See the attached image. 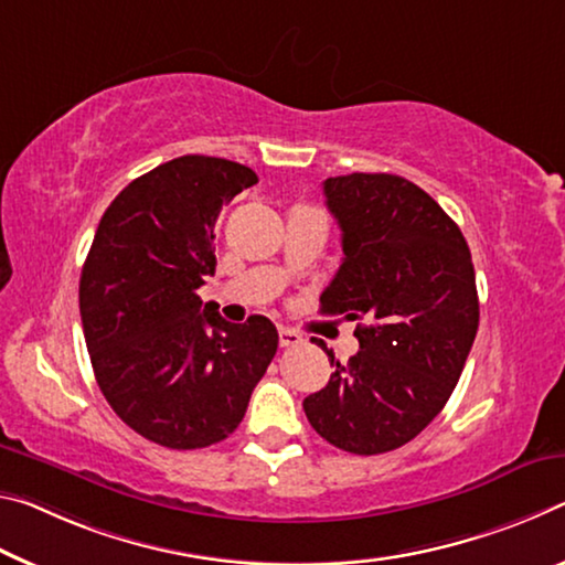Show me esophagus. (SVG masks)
Returning <instances> with one entry per match:
<instances>
[{
  "mask_svg": "<svg viewBox=\"0 0 565 565\" xmlns=\"http://www.w3.org/2000/svg\"><path fill=\"white\" fill-rule=\"evenodd\" d=\"M279 344L284 349H291V347H299L303 344V337L299 334L297 329H289V327H279Z\"/></svg>",
  "mask_w": 565,
  "mask_h": 565,
  "instance_id": "34e87169",
  "label": "esophagus"
}]
</instances>
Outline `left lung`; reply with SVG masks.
<instances>
[{"instance_id":"8db88e82","label":"left lung","mask_w":565,"mask_h":565,"mask_svg":"<svg viewBox=\"0 0 565 565\" xmlns=\"http://www.w3.org/2000/svg\"><path fill=\"white\" fill-rule=\"evenodd\" d=\"M342 228V266L321 315L356 324L360 352L303 399L311 427L339 450H397L440 415L476 342L480 303L462 231L407 178L352 173L324 181Z\"/></svg>"}]
</instances>
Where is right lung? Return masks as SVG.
Wrapping results in <instances>:
<instances>
[{
    "label": "right lung",
    "mask_w": 565,
    "mask_h": 565,
    "mask_svg": "<svg viewBox=\"0 0 565 565\" xmlns=\"http://www.w3.org/2000/svg\"><path fill=\"white\" fill-rule=\"evenodd\" d=\"M258 183L226 158L181 156L125 185L95 231L79 276V317L95 380L125 425L170 450L234 433L271 364L279 331L203 307L216 271L223 205Z\"/></svg>",
    "instance_id": "obj_1"
}]
</instances>
